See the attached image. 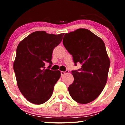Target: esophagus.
<instances>
[{"mask_svg": "<svg viewBox=\"0 0 125 125\" xmlns=\"http://www.w3.org/2000/svg\"><path fill=\"white\" fill-rule=\"evenodd\" d=\"M69 73L68 70H66L65 72H64V71H61V75H62V76H63V75H64L65 73Z\"/></svg>", "mask_w": 125, "mask_h": 125, "instance_id": "34e87169", "label": "esophagus"}]
</instances>
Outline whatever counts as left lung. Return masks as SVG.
<instances>
[{"label": "left lung", "instance_id": "8db88e82", "mask_svg": "<svg viewBox=\"0 0 125 125\" xmlns=\"http://www.w3.org/2000/svg\"><path fill=\"white\" fill-rule=\"evenodd\" d=\"M63 44L75 65L82 64L81 68L72 71L74 81L68 87L69 94L78 103L92 102L102 92L108 76L110 61L104 42L89 30L79 29L65 33Z\"/></svg>", "mask_w": 125, "mask_h": 125}]
</instances>
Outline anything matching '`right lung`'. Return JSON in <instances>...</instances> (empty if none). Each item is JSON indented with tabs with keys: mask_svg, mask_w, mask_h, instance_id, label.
I'll return each mask as SVG.
<instances>
[{
	"mask_svg": "<svg viewBox=\"0 0 125 125\" xmlns=\"http://www.w3.org/2000/svg\"><path fill=\"white\" fill-rule=\"evenodd\" d=\"M63 35L35 31L17 47L14 62L17 84L23 96L31 103L42 104L52 96L55 84L61 77L60 71L50 69L52 52L62 41ZM47 62L50 65L46 69Z\"/></svg>",
	"mask_w": 125,
	"mask_h": 125,
	"instance_id": "add662e5",
	"label": "right lung"
}]
</instances>
